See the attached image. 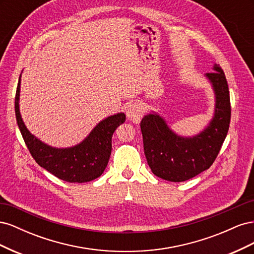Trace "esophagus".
Masks as SVG:
<instances>
[{"label": "esophagus", "instance_id": "1", "mask_svg": "<svg viewBox=\"0 0 254 254\" xmlns=\"http://www.w3.org/2000/svg\"><path fill=\"white\" fill-rule=\"evenodd\" d=\"M143 113H144V108L142 107V105L137 103L130 104L126 109V115L128 120L133 123H139L143 117Z\"/></svg>", "mask_w": 254, "mask_h": 254}]
</instances>
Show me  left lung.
<instances>
[{
	"mask_svg": "<svg viewBox=\"0 0 254 254\" xmlns=\"http://www.w3.org/2000/svg\"><path fill=\"white\" fill-rule=\"evenodd\" d=\"M206 73L215 93L214 117L200 133L184 137L175 133L156 112L142 119L144 153L151 172L172 182L189 180L210 168L224 143L231 119L228 82L222 68L215 64Z\"/></svg>",
	"mask_w": 254,
	"mask_h": 254,
	"instance_id": "8db88e82",
	"label": "left lung"
}]
</instances>
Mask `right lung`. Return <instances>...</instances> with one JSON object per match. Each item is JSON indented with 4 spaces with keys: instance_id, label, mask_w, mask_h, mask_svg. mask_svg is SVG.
I'll return each mask as SVG.
<instances>
[{
    "instance_id": "1",
    "label": "right lung",
    "mask_w": 254,
    "mask_h": 254,
    "mask_svg": "<svg viewBox=\"0 0 254 254\" xmlns=\"http://www.w3.org/2000/svg\"><path fill=\"white\" fill-rule=\"evenodd\" d=\"M20 83L21 76L14 98L16 119L23 139L36 162L57 178L66 182L83 183L98 178L108 164L113 132L125 122L126 115L121 112L106 118L98 123L86 139L73 147H52L30 133L21 118L19 109Z\"/></svg>"
}]
</instances>
